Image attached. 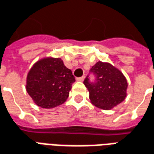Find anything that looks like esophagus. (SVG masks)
<instances>
[{"mask_svg":"<svg viewBox=\"0 0 154 154\" xmlns=\"http://www.w3.org/2000/svg\"><path fill=\"white\" fill-rule=\"evenodd\" d=\"M84 79H85V77H78V78H77V80L78 81V82H83Z\"/></svg>","mask_w":154,"mask_h":154,"instance_id":"esophagus-1","label":"esophagus"}]
</instances>
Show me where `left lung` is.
<instances>
[{
    "instance_id": "8db88e82",
    "label": "left lung",
    "mask_w": 154,
    "mask_h": 154,
    "mask_svg": "<svg viewBox=\"0 0 154 154\" xmlns=\"http://www.w3.org/2000/svg\"><path fill=\"white\" fill-rule=\"evenodd\" d=\"M91 71L96 75V82H91L88 77L84 85L89 91L91 103L102 110H111L127 97L128 82L117 67L110 63L99 61Z\"/></svg>"
}]
</instances>
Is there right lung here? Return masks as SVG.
<instances>
[{
    "label": "right lung",
    "instance_id": "add662e5",
    "mask_svg": "<svg viewBox=\"0 0 154 154\" xmlns=\"http://www.w3.org/2000/svg\"><path fill=\"white\" fill-rule=\"evenodd\" d=\"M75 77L60 57H45L35 63L26 77V91L38 106L52 109L63 104Z\"/></svg>",
    "mask_w": 154,
    "mask_h": 154
}]
</instances>
